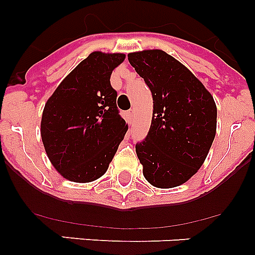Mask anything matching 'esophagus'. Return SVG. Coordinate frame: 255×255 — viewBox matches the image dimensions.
I'll use <instances>...</instances> for the list:
<instances>
[{"label":"esophagus","mask_w":255,"mask_h":255,"mask_svg":"<svg viewBox=\"0 0 255 255\" xmlns=\"http://www.w3.org/2000/svg\"><path fill=\"white\" fill-rule=\"evenodd\" d=\"M134 117H135L134 110H129V111L126 112V119H128V123H129V124H132Z\"/></svg>","instance_id":"1"}]
</instances>
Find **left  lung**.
<instances>
[{
  "instance_id": "8db88e82",
  "label": "left lung",
  "mask_w": 255,
  "mask_h": 255,
  "mask_svg": "<svg viewBox=\"0 0 255 255\" xmlns=\"http://www.w3.org/2000/svg\"><path fill=\"white\" fill-rule=\"evenodd\" d=\"M152 92L149 131L135 150L153 186L175 188L203 164L213 143L217 107L204 85L181 62L161 49L128 55Z\"/></svg>"
}]
</instances>
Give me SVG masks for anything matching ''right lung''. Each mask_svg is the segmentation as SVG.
I'll use <instances>...</instances> for the list:
<instances>
[{"instance_id":"obj_1","label":"right lung","mask_w":255,"mask_h":255,"mask_svg":"<svg viewBox=\"0 0 255 255\" xmlns=\"http://www.w3.org/2000/svg\"><path fill=\"white\" fill-rule=\"evenodd\" d=\"M123 53L93 52L61 82L44 106L40 135L53 167L74 182L107 171L128 124L119 114L110 78Z\"/></svg>"}]
</instances>
